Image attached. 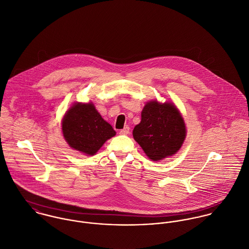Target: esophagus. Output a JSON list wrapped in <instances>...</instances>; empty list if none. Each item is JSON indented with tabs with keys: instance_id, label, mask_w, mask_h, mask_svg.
I'll list each match as a JSON object with an SVG mask.
<instances>
[{
	"instance_id": "esophagus-1",
	"label": "esophagus",
	"mask_w": 249,
	"mask_h": 249,
	"mask_svg": "<svg viewBox=\"0 0 249 249\" xmlns=\"http://www.w3.org/2000/svg\"><path fill=\"white\" fill-rule=\"evenodd\" d=\"M129 126H125L124 128H123L121 131H120V134H122V135H127V134H129Z\"/></svg>"
}]
</instances>
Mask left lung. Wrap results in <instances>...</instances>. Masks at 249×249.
<instances>
[{"mask_svg":"<svg viewBox=\"0 0 249 249\" xmlns=\"http://www.w3.org/2000/svg\"><path fill=\"white\" fill-rule=\"evenodd\" d=\"M133 138L152 161H160L175 155L187 135L184 119L172 102L145 103L141 122L133 129Z\"/></svg>","mask_w":249,"mask_h":249,"instance_id":"obj_1","label":"left lung"}]
</instances>
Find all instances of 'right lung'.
Masks as SVG:
<instances>
[{
    "label": "right lung",
    "instance_id": "add662e5",
    "mask_svg": "<svg viewBox=\"0 0 249 249\" xmlns=\"http://www.w3.org/2000/svg\"><path fill=\"white\" fill-rule=\"evenodd\" d=\"M61 127L63 137L71 148L89 156L95 155L107 140L116 135L92 102L74 103L66 111Z\"/></svg>",
    "mask_w": 249,
    "mask_h": 249
}]
</instances>
